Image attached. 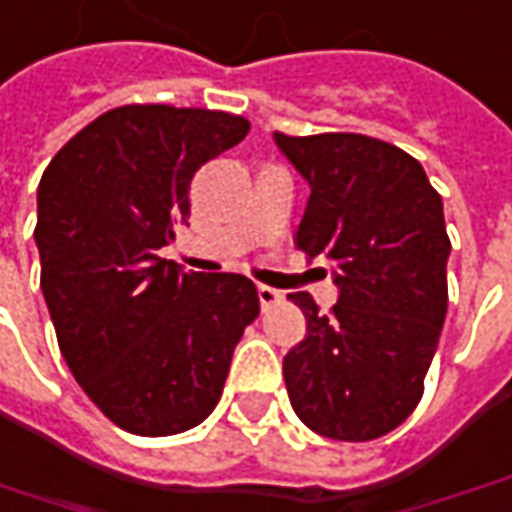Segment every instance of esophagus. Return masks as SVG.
I'll list each match as a JSON object with an SVG mask.
<instances>
[{
    "label": "esophagus",
    "mask_w": 512,
    "mask_h": 512,
    "mask_svg": "<svg viewBox=\"0 0 512 512\" xmlns=\"http://www.w3.org/2000/svg\"><path fill=\"white\" fill-rule=\"evenodd\" d=\"M257 297H260V305H263V308H271L274 302H280L283 294H280L277 288H271V285H257Z\"/></svg>",
    "instance_id": "34e87169"
}]
</instances>
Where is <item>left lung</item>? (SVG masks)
I'll return each mask as SVG.
<instances>
[{"instance_id": "obj_1", "label": "left lung", "mask_w": 512, "mask_h": 512, "mask_svg": "<svg viewBox=\"0 0 512 512\" xmlns=\"http://www.w3.org/2000/svg\"><path fill=\"white\" fill-rule=\"evenodd\" d=\"M311 187L294 241L333 263L339 302L322 314L288 294L308 330L283 358L285 389L322 437L367 443L415 412L448 311L443 198L415 156L364 134H274Z\"/></svg>"}]
</instances>
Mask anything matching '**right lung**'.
I'll return each mask as SVG.
<instances>
[{"instance_id":"1","label":"right lung","mask_w":512,"mask_h":512,"mask_svg":"<svg viewBox=\"0 0 512 512\" xmlns=\"http://www.w3.org/2000/svg\"><path fill=\"white\" fill-rule=\"evenodd\" d=\"M249 134L227 111L120 106L66 142L38 184L41 291L64 361L120 429L168 437L224 392L260 314L243 274H196L156 252L190 215L196 170Z\"/></svg>"}]
</instances>
